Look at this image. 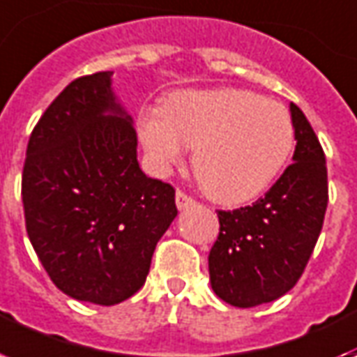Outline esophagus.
I'll return each mask as SVG.
<instances>
[{
  "label": "esophagus",
  "mask_w": 357,
  "mask_h": 357,
  "mask_svg": "<svg viewBox=\"0 0 357 357\" xmlns=\"http://www.w3.org/2000/svg\"><path fill=\"white\" fill-rule=\"evenodd\" d=\"M176 206H178V209L181 211V209H187L190 208V206H195V200L190 197H187L181 190H178V192H176Z\"/></svg>",
  "instance_id": "esophagus-1"
}]
</instances>
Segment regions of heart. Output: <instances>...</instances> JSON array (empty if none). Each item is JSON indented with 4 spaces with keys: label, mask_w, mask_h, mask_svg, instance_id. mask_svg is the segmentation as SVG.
<instances>
[{
    "label": "heart",
    "mask_w": 357,
    "mask_h": 357,
    "mask_svg": "<svg viewBox=\"0 0 357 357\" xmlns=\"http://www.w3.org/2000/svg\"><path fill=\"white\" fill-rule=\"evenodd\" d=\"M138 140L155 174L165 176L192 153L204 192L227 206L247 204L273 185L294 148L287 108L238 88L187 89L162 108H144Z\"/></svg>",
    "instance_id": "b5f03b06"
}]
</instances>
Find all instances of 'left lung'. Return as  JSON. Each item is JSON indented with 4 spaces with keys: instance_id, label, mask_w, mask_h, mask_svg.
Instances as JSON below:
<instances>
[{
    "instance_id": "left-lung-1",
    "label": "left lung",
    "mask_w": 357,
    "mask_h": 357,
    "mask_svg": "<svg viewBox=\"0 0 357 357\" xmlns=\"http://www.w3.org/2000/svg\"><path fill=\"white\" fill-rule=\"evenodd\" d=\"M296 151L266 197L219 211V238L209 251L213 292L234 307L281 298L303 273L328 208V168L305 114L290 102Z\"/></svg>"
}]
</instances>
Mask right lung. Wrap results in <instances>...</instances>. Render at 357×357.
<instances>
[{"label": "right lung", "mask_w": 357, "mask_h": 357, "mask_svg": "<svg viewBox=\"0 0 357 357\" xmlns=\"http://www.w3.org/2000/svg\"><path fill=\"white\" fill-rule=\"evenodd\" d=\"M112 70L82 76L29 136L22 202L29 241L63 294L116 305L142 287L155 245L178 215L176 192L136 159L130 114Z\"/></svg>", "instance_id": "right-lung-1"}]
</instances>
